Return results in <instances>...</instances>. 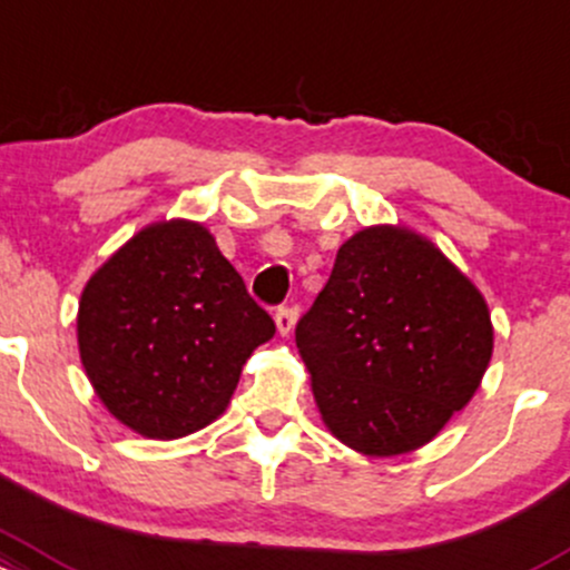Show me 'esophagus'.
Returning <instances> with one entry per match:
<instances>
[{
    "label": "esophagus",
    "instance_id": "34e87169",
    "mask_svg": "<svg viewBox=\"0 0 570 570\" xmlns=\"http://www.w3.org/2000/svg\"><path fill=\"white\" fill-rule=\"evenodd\" d=\"M297 322V311L295 308H278L275 311V330H278V335H289L292 327H295Z\"/></svg>",
    "mask_w": 570,
    "mask_h": 570
}]
</instances>
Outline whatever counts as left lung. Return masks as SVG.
I'll return each instance as SVG.
<instances>
[{
    "label": "left lung",
    "instance_id": "8db88e82",
    "mask_svg": "<svg viewBox=\"0 0 570 570\" xmlns=\"http://www.w3.org/2000/svg\"><path fill=\"white\" fill-rule=\"evenodd\" d=\"M295 337L324 428L365 458H397L471 403L495 330L476 284L430 237L373 224L337 248Z\"/></svg>",
    "mask_w": 570,
    "mask_h": 570
}]
</instances>
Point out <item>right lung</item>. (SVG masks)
I'll use <instances>...</instances> for the list:
<instances>
[{"mask_svg": "<svg viewBox=\"0 0 570 570\" xmlns=\"http://www.w3.org/2000/svg\"><path fill=\"white\" fill-rule=\"evenodd\" d=\"M273 318L210 229L161 218L97 267L78 303V352L94 395L124 428L173 441L227 411Z\"/></svg>", "mask_w": 570, "mask_h": 570, "instance_id": "1", "label": "right lung"}]
</instances>
